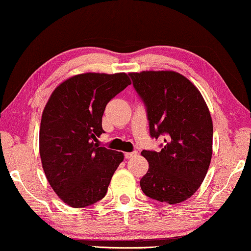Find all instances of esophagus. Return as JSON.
Masks as SVG:
<instances>
[{
  "mask_svg": "<svg viewBox=\"0 0 251 251\" xmlns=\"http://www.w3.org/2000/svg\"><path fill=\"white\" fill-rule=\"evenodd\" d=\"M125 156H126V159H132V157L137 156V152H136V151H135V152H128V153L125 154Z\"/></svg>",
  "mask_w": 251,
  "mask_h": 251,
  "instance_id": "obj_1",
  "label": "esophagus"
}]
</instances>
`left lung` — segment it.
<instances>
[{
  "mask_svg": "<svg viewBox=\"0 0 251 251\" xmlns=\"http://www.w3.org/2000/svg\"><path fill=\"white\" fill-rule=\"evenodd\" d=\"M146 106L150 133L166 136L160 152L143 151L149 171L140 187L151 199L180 203L201 186L212 155V120L199 89L174 71L129 73Z\"/></svg>",
  "mask_w": 251,
  "mask_h": 251,
  "instance_id": "1",
  "label": "left lung"
}]
</instances>
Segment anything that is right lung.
<instances>
[{
  "instance_id": "right-lung-1",
  "label": "right lung",
  "mask_w": 251,
  "mask_h": 251,
  "mask_svg": "<svg viewBox=\"0 0 251 251\" xmlns=\"http://www.w3.org/2000/svg\"><path fill=\"white\" fill-rule=\"evenodd\" d=\"M131 81L126 73H83L58 85L43 109L40 156L59 199L73 208L101 200L123 153L97 145L107 102Z\"/></svg>"
}]
</instances>
